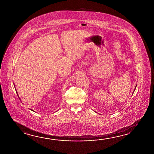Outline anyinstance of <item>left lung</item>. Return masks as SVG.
Returning a JSON list of instances; mask_svg holds the SVG:
<instances>
[{
  "label": "left lung",
  "mask_w": 154,
  "mask_h": 154,
  "mask_svg": "<svg viewBox=\"0 0 154 154\" xmlns=\"http://www.w3.org/2000/svg\"><path fill=\"white\" fill-rule=\"evenodd\" d=\"M136 87H137V85H135V88H134V91H133V93H134V91H135V88H136Z\"/></svg>",
  "instance_id": "1"
}]
</instances>
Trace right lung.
<instances>
[{"label": "right lung", "instance_id": "obj_1", "mask_svg": "<svg viewBox=\"0 0 154 154\" xmlns=\"http://www.w3.org/2000/svg\"><path fill=\"white\" fill-rule=\"evenodd\" d=\"M14 85V87H15V85ZM15 90H16V93H17V96H18V97H19V95H18V94H17V91H16V88H15ZM19 99H20V97H19ZM30 110H31V111H33V110H31V109H30Z\"/></svg>", "mask_w": 154, "mask_h": 154}]
</instances>
